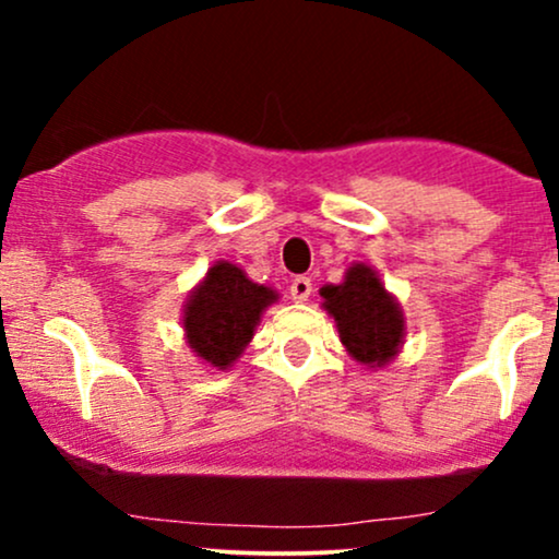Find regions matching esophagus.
<instances>
[{
    "label": "esophagus",
    "mask_w": 559,
    "mask_h": 559,
    "mask_svg": "<svg viewBox=\"0 0 559 559\" xmlns=\"http://www.w3.org/2000/svg\"><path fill=\"white\" fill-rule=\"evenodd\" d=\"M288 294H292L294 301H307V297L312 294V281L307 275H297L292 281V286H288Z\"/></svg>",
    "instance_id": "esophagus-1"
}]
</instances>
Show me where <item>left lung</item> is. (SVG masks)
<instances>
[{"label":"left lung","mask_w":559,"mask_h":559,"mask_svg":"<svg viewBox=\"0 0 559 559\" xmlns=\"http://www.w3.org/2000/svg\"><path fill=\"white\" fill-rule=\"evenodd\" d=\"M320 297L336 320L338 338L357 362L383 368L394 360L404 338V316L373 267L355 262L342 284L323 286Z\"/></svg>","instance_id":"1"}]
</instances>
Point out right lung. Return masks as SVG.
Masks as SVG:
<instances>
[{"label": "right lung", "mask_w": 559, "mask_h": 559, "mask_svg": "<svg viewBox=\"0 0 559 559\" xmlns=\"http://www.w3.org/2000/svg\"><path fill=\"white\" fill-rule=\"evenodd\" d=\"M275 299L273 288L249 281L234 262H215L183 305L186 344L210 368L226 370L252 342L262 310Z\"/></svg>", "instance_id": "add662e5"}]
</instances>
